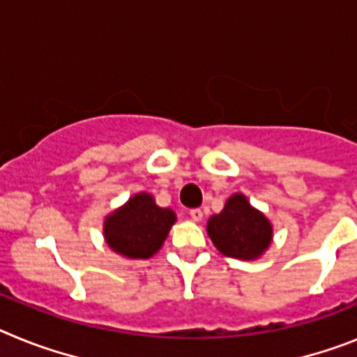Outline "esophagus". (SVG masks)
I'll list each match as a JSON object with an SVG mask.
<instances>
[{
    "label": "esophagus",
    "mask_w": 357,
    "mask_h": 357,
    "mask_svg": "<svg viewBox=\"0 0 357 357\" xmlns=\"http://www.w3.org/2000/svg\"><path fill=\"white\" fill-rule=\"evenodd\" d=\"M189 216H191V220H195V222H200L202 218H204V213H202V209H191L189 211Z\"/></svg>",
    "instance_id": "obj_1"
}]
</instances>
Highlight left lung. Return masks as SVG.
<instances>
[{
    "label": "left lung",
    "instance_id": "left-lung-1",
    "mask_svg": "<svg viewBox=\"0 0 357 357\" xmlns=\"http://www.w3.org/2000/svg\"><path fill=\"white\" fill-rule=\"evenodd\" d=\"M207 234L227 257L255 261L272 245L273 225L245 195L234 193L225 202L222 213L209 218Z\"/></svg>",
    "mask_w": 357,
    "mask_h": 357
}]
</instances>
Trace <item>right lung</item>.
<instances>
[{
	"label": "right lung",
	"mask_w": 357,
	"mask_h": 357,
	"mask_svg": "<svg viewBox=\"0 0 357 357\" xmlns=\"http://www.w3.org/2000/svg\"><path fill=\"white\" fill-rule=\"evenodd\" d=\"M176 222L175 211L159 207L150 193H135L103 220L109 248L127 259H150L157 254Z\"/></svg>",
	"instance_id": "obj_1"
}]
</instances>
